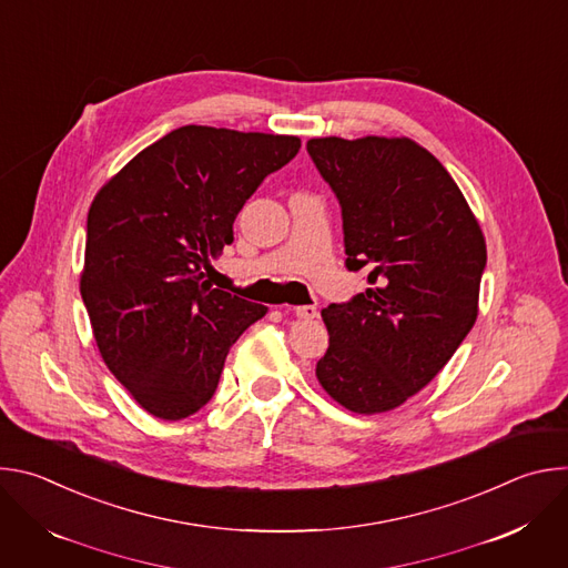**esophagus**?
Instances as JSON below:
<instances>
[{"instance_id": "1", "label": "esophagus", "mask_w": 568, "mask_h": 568, "mask_svg": "<svg viewBox=\"0 0 568 568\" xmlns=\"http://www.w3.org/2000/svg\"><path fill=\"white\" fill-rule=\"evenodd\" d=\"M290 312H294L296 318H314L316 316V307L314 305H296V307H287Z\"/></svg>"}]
</instances>
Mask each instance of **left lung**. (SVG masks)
Returning a JSON list of instances; mask_svg holds the SVG:
<instances>
[{"label": "left lung", "mask_w": 568, "mask_h": 568, "mask_svg": "<svg viewBox=\"0 0 568 568\" xmlns=\"http://www.w3.org/2000/svg\"><path fill=\"white\" fill-rule=\"evenodd\" d=\"M335 191L346 267L368 287L321 312L331 344L316 379L353 414H384L425 388L478 314L485 237L440 161L409 136H316Z\"/></svg>", "instance_id": "1"}]
</instances>
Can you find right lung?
Wrapping results in <instances>:
<instances>
[{
    "label": "right lung",
    "instance_id": "1",
    "mask_svg": "<svg viewBox=\"0 0 568 568\" xmlns=\"http://www.w3.org/2000/svg\"><path fill=\"white\" fill-rule=\"evenodd\" d=\"M298 148L292 134L184 125L97 193L80 294L103 362L150 416L200 412L231 344L267 314L215 290L204 270L231 245L240 209Z\"/></svg>",
    "mask_w": 568,
    "mask_h": 568
}]
</instances>
